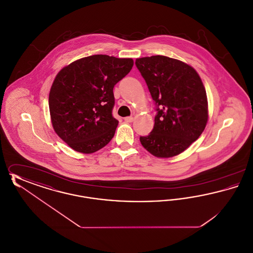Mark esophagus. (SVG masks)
<instances>
[{
  "label": "esophagus",
  "mask_w": 253,
  "mask_h": 253,
  "mask_svg": "<svg viewBox=\"0 0 253 253\" xmlns=\"http://www.w3.org/2000/svg\"><path fill=\"white\" fill-rule=\"evenodd\" d=\"M124 121L130 123V122H132V121H133V118H132V117H126V118L124 119Z\"/></svg>",
  "instance_id": "34e87169"
}]
</instances>
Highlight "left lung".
<instances>
[{
	"instance_id": "obj_1",
	"label": "left lung",
	"mask_w": 253,
	"mask_h": 253,
	"mask_svg": "<svg viewBox=\"0 0 253 253\" xmlns=\"http://www.w3.org/2000/svg\"><path fill=\"white\" fill-rule=\"evenodd\" d=\"M135 65L157 112L153 131L140 136V142L155 157H175L201 135L207 125L208 99L203 83L192 66L165 56L136 59Z\"/></svg>"
}]
</instances>
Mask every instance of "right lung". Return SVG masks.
<instances>
[{"label": "right lung", "mask_w": 253, "mask_h": 253, "mask_svg": "<svg viewBox=\"0 0 253 253\" xmlns=\"http://www.w3.org/2000/svg\"><path fill=\"white\" fill-rule=\"evenodd\" d=\"M132 65V59L93 55L58 73L49 93L51 122L73 150L92 154L114 137L119 121L112 115L113 89Z\"/></svg>", "instance_id": "1"}]
</instances>
